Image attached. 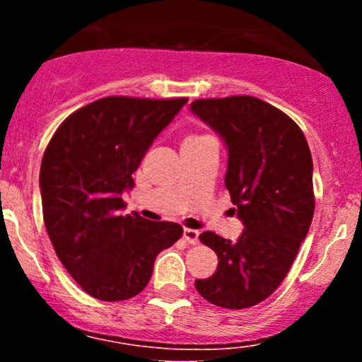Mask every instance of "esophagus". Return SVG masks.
<instances>
[{
    "label": "esophagus",
    "instance_id": "esophagus-1",
    "mask_svg": "<svg viewBox=\"0 0 362 362\" xmlns=\"http://www.w3.org/2000/svg\"><path fill=\"white\" fill-rule=\"evenodd\" d=\"M184 240L189 245H197L199 243V231L190 230V228H185L184 230Z\"/></svg>",
    "mask_w": 362,
    "mask_h": 362
}]
</instances>
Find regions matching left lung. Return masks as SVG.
Listing matches in <instances>:
<instances>
[{
  "label": "left lung",
  "mask_w": 362,
  "mask_h": 362,
  "mask_svg": "<svg viewBox=\"0 0 362 362\" xmlns=\"http://www.w3.org/2000/svg\"><path fill=\"white\" fill-rule=\"evenodd\" d=\"M190 110L228 149L224 185L243 223L236 242L204 231L218 269L195 281L204 300L243 310L269 298L289 272L315 213L313 161L293 119L255 97L201 98Z\"/></svg>",
  "instance_id": "8db88e82"
}]
</instances>
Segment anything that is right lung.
<instances>
[{
  "label": "right lung",
  "instance_id": "1",
  "mask_svg": "<svg viewBox=\"0 0 362 362\" xmlns=\"http://www.w3.org/2000/svg\"><path fill=\"white\" fill-rule=\"evenodd\" d=\"M185 103L100 98L69 115L45 148L39 185L49 238L69 276L97 300L139 294L158 253L184 233L177 223L120 211L132 173Z\"/></svg>",
  "mask_w": 362,
  "mask_h": 362
}]
</instances>
